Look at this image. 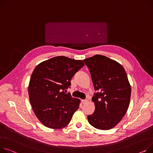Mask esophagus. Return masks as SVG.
Segmentation results:
<instances>
[{
    "instance_id": "1",
    "label": "esophagus",
    "mask_w": 153,
    "mask_h": 153,
    "mask_svg": "<svg viewBox=\"0 0 153 153\" xmlns=\"http://www.w3.org/2000/svg\"><path fill=\"white\" fill-rule=\"evenodd\" d=\"M87 100H82V104H85L87 103Z\"/></svg>"
}]
</instances>
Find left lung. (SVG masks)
Wrapping results in <instances>:
<instances>
[{
  "instance_id": "obj_1",
  "label": "left lung",
  "mask_w": 153,
  "mask_h": 153,
  "mask_svg": "<svg viewBox=\"0 0 153 153\" xmlns=\"http://www.w3.org/2000/svg\"><path fill=\"white\" fill-rule=\"evenodd\" d=\"M90 70L97 94L91 98L95 111L88 123L96 128L109 130L125 116L129 106L131 86L123 66L105 56L96 55L83 60Z\"/></svg>"
}]
</instances>
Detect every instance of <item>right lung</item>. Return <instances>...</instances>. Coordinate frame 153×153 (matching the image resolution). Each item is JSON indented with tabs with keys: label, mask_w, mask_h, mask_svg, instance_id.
<instances>
[{
	"label": "right lung",
	"mask_w": 153,
	"mask_h": 153,
	"mask_svg": "<svg viewBox=\"0 0 153 153\" xmlns=\"http://www.w3.org/2000/svg\"><path fill=\"white\" fill-rule=\"evenodd\" d=\"M84 66L82 60L55 56L39 64L30 77L28 94L30 105L39 121L47 127L60 129L70 123L78 109L80 100L64 90Z\"/></svg>",
	"instance_id": "add662e5"
}]
</instances>
